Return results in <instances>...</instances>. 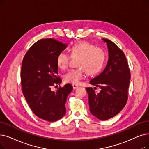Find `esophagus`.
Listing matches in <instances>:
<instances>
[{"instance_id": "esophagus-1", "label": "esophagus", "mask_w": 149, "mask_h": 149, "mask_svg": "<svg viewBox=\"0 0 149 149\" xmlns=\"http://www.w3.org/2000/svg\"><path fill=\"white\" fill-rule=\"evenodd\" d=\"M72 87H73V88H74V89H77V88H79V86L77 85H75V84H72Z\"/></svg>"}]
</instances>
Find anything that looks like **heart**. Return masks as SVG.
<instances>
[{
	"label": "heart",
	"instance_id": "heart-1",
	"mask_svg": "<svg viewBox=\"0 0 149 149\" xmlns=\"http://www.w3.org/2000/svg\"><path fill=\"white\" fill-rule=\"evenodd\" d=\"M71 57L79 58L76 69H71L64 75L66 83L78 84L83 78L85 72L88 75H94L102 69L105 61V54L102 49L86 41L77 42L69 48ZM70 56L61 52L57 56V65L61 69H65L69 64Z\"/></svg>",
	"mask_w": 149,
	"mask_h": 149
}]
</instances>
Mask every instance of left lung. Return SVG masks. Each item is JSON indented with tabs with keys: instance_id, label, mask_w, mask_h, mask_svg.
<instances>
[{
	"instance_id": "obj_1",
	"label": "left lung",
	"mask_w": 149,
	"mask_h": 149,
	"mask_svg": "<svg viewBox=\"0 0 149 149\" xmlns=\"http://www.w3.org/2000/svg\"><path fill=\"white\" fill-rule=\"evenodd\" d=\"M102 40L107 43L108 50V63L103 72L89 81L91 85L99 87L100 91L96 93L91 87L86 89L91 113L105 120L117 115L125 107L130 72L124 53L111 41Z\"/></svg>"
}]
</instances>
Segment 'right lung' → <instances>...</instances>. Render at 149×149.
Here are the masks:
<instances>
[{
  "instance_id": "right-lung-1",
  "label": "right lung",
  "mask_w": 149,
  "mask_h": 149,
  "mask_svg": "<svg viewBox=\"0 0 149 149\" xmlns=\"http://www.w3.org/2000/svg\"><path fill=\"white\" fill-rule=\"evenodd\" d=\"M68 45L54 39L35 42L22 61L21 79L23 94L33 113L43 120L55 122L66 114L65 103L73 88L69 83L52 91L51 87L60 85L57 76L58 55Z\"/></svg>"
}]
</instances>
